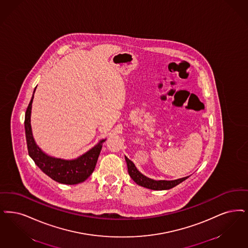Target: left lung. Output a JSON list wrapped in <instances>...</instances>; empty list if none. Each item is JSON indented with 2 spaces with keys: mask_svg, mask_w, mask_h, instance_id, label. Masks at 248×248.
<instances>
[{
  "mask_svg": "<svg viewBox=\"0 0 248 248\" xmlns=\"http://www.w3.org/2000/svg\"><path fill=\"white\" fill-rule=\"evenodd\" d=\"M125 160L127 164L129 175L131 176V178L133 179L139 186L146 188L152 189V190H167V189L176 186L180 183L188 178L187 176V177L172 180V181H165V180L155 181L153 179L148 178L147 176L143 175L127 157H125Z\"/></svg>",
  "mask_w": 248,
  "mask_h": 248,
  "instance_id": "left-lung-1",
  "label": "left lung"
}]
</instances>
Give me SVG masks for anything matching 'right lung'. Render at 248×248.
Returning <instances> with one entry per match:
<instances>
[{"mask_svg":"<svg viewBox=\"0 0 248 248\" xmlns=\"http://www.w3.org/2000/svg\"><path fill=\"white\" fill-rule=\"evenodd\" d=\"M33 98L34 94L26 110L25 116V130L29 155L45 174L58 183L64 185H77L84 182L89 178L96 167V163L102 148V143L106 139L100 140L98 145L89 149L88 152L78 159H57L45 154L36 144L32 135L30 116Z\"/></svg>","mask_w":248,"mask_h":248,"instance_id":"obj_1","label":"right lung"}]
</instances>
